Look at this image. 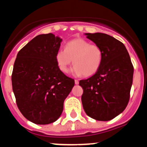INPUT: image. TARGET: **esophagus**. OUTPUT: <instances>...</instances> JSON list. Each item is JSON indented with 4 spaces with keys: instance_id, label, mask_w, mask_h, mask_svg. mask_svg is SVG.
<instances>
[{
    "instance_id": "1",
    "label": "esophagus",
    "mask_w": 147,
    "mask_h": 147,
    "mask_svg": "<svg viewBox=\"0 0 147 147\" xmlns=\"http://www.w3.org/2000/svg\"><path fill=\"white\" fill-rule=\"evenodd\" d=\"M75 83L76 85L79 84V80H77V79H75Z\"/></svg>"
}]
</instances>
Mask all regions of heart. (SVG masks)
I'll list each match as a JSON object with an SVG mask.
<instances>
[{
	"label": "heart",
	"instance_id": "obj_1",
	"mask_svg": "<svg viewBox=\"0 0 147 147\" xmlns=\"http://www.w3.org/2000/svg\"><path fill=\"white\" fill-rule=\"evenodd\" d=\"M55 60L62 72H68L69 65L73 63L74 75L89 77L95 74L102 65L103 52L99 45L90 44L84 38H76L65 44V50H57Z\"/></svg>",
	"mask_w": 147,
	"mask_h": 147
}]
</instances>
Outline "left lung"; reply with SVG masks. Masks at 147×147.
<instances>
[{"instance_id":"8db88e82","label":"left lung","mask_w":147,"mask_h":147,"mask_svg":"<svg viewBox=\"0 0 147 147\" xmlns=\"http://www.w3.org/2000/svg\"><path fill=\"white\" fill-rule=\"evenodd\" d=\"M85 34L102 49L103 61L95 75L79 81L82 105L89 117L109 121L122 113L129 103L134 69L122 42L104 33Z\"/></svg>"}]
</instances>
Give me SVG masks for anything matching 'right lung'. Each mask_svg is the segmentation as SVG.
<instances>
[{
	"label": "right lung",
	"mask_w": 147,
	"mask_h": 147,
	"mask_svg": "<svg viewBox=\"0 0 147 147\" xmlns=\"http://www.w3.org/2000/svg\"><path fill=\"white\" fill-rule=\"evenodd\" d=\"M61 41L52 33L38 35L18 52L15 60L11 84L16 104L34 124L57 121L75 85V80L61 71L55 60Z\"/></svg>",
	"instance_id": "add662e5"
}]
</instances>
